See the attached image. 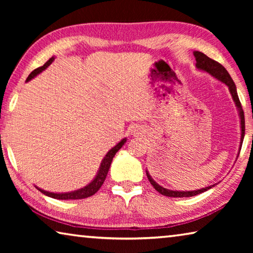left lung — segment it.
<instances>
[{"label": "left lung", "mask_w": 253, "mask_h": 253, "mask_svg": "<svg viewBox=\"0 0 253 253\" xmlns=\"http://www.w3.org/2000/svg\"><path fill=\"white\" fill-rule=\"evenodd\" d=\"M193 54H194L195 60H196V63H195L196 69L200 71L207 72V74L211 75L213 78H215L216 80L221 81L222 84L228 85L229 91L231 93V96H232V99L234 101L235 107H237V109H238V114H239V118H240L241 138H240V147H239V152H238V156H239L240 149H241V146H242L243 138H245L246 128H245V114H243L241 102H240V100H239V96L237 92V87H235V84L233 83L232 78L230 77L229 72L226 71L225 68L222 65H220L219 62L210 59L204 53L200 52V51H194ZM238 156H237V158H238ZM146 175H147V178L149 179V182H151V184L154 186V188H155V190L158 192V193H161L162 195L169 196V198H190V196H194V195L203 193V192L210 190V188H212L213 186H215L217 184V183L213 184V185L199 188V190H194V191H177V190H169V188H165L162 185H160L158 183H156L155 181H154V178L151 176V174H149L147 169H146Z\"/></svg>", "instance_id": "left-lung-1"}]
</instances>
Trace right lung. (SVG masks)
<instances>
[{
    "mask_svg": "<svg viewBox=\"0 0 253 253\" xmlns=\"http://www.w3.org/2000/svg\"><path fill=\"white\" fill-rule=\"evenodd\" d=\"M55 57H51L48 61H46L43 66L39 67L38 69L33 70L31 74L29 75V77L27 78V83H29L30 80H32L34 77H37L38 75H40L42 71L45 70L46 68H48L51 63L54 61ZM127 142V138H123L121 142H119L117 145H115L113 148H110L108 153L106 154V156L102 158V161L100 163V166L99 169H98V172L96 174V176L93 177L92 181L90 183H88L87 185L79 188V190H76V191H71V192H65V193H55V192H50V191H45V190H42V188L36 186L38 190H39L41 193H43L46 196H50V198L52 199H57V200H80V199H85V198H89V196H91L96 193V192L99 190L101 187L102 184H104L105 179L107 174H108V170L110 168V164L111 162H113V158L114 156L116 155V153L119 151L123 147V145Z\"/></svg>",
    "mask_w": 253,
    "mask_h": 253,
    "instance_id": "obj_1",
    "label": "right lung"
}]
</instances>
